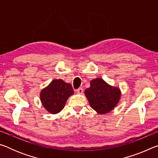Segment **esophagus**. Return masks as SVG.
I'll return each mask as SVG.
<instances>
[{
  "label": "esophagus",
  "instance_id": "esophagus-1",
  "mask_svg": "<svg viewBox=\"0 0 158 158\" xmlns=\"http://www.w3.org/2000/svg\"><path fill=\"white\" fill-rule=\"evenodd\" d=\"M83 92H84V90H83L82 88H79V89H78L77 90V93H78V94H79V95H81L82 93H83Z\"/></svg>",
  "mask_w": 158,
  "mask_h": 158
}]
</instances>
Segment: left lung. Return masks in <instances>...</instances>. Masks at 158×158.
I'll return each instance as SVG.
<instances>
[{"mask_svg":"<svg viewBox=\"0 0 158 158\" xmlns=\"http://www.w3.org/2000/svg\"><path fill=\"white\" fill-rule=\"evenodd\" d=\"M84 94L90 106L99 114L109 113L116 107L121 97L119 88L108 84L102 78L93 79Z\"/></svg>","mask_w":158,"mask_h":158,"instance_id":"1","label":"left lung"}]
</instances>
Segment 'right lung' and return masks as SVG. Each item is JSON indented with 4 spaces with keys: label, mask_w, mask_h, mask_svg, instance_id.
<instances>
[{
    "label": "right lung",
    "mask_w": 158,
    "mask_h": 158,
    "mask_svg": "<svg viewBox=\"0 0 158 158\" xmlns=\"http://www.w3.org/2000/svg\"><path fill=\"white\" fill-rule=\"evenodd\" d=\"M74 94L70 84L63 79H54L40 93L42 106L50 114H56L63 110L68 99Z\"/></svg>",
    "instance_id": "obj_1"
}]
</instances>
